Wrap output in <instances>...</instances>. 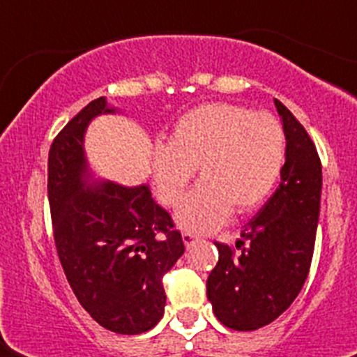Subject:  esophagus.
Segmentation results:
<instances>
[{"mask_svg":"<svg viewBox=\"0 0 357 357\" xmlns=\"http://www.w3.org/2000/svg\"><path fill=\"white\" fill-rule=\"evenodd\" d=\"M181 238H183V244H185V248L189 250L192 248L198 241H200V237L195 234H189V231H185V234H181Z\"/></svg>","mask_w":357,"mask_h":357,"instance_id":"34e87169","label":"esophagus"}]
</instances>
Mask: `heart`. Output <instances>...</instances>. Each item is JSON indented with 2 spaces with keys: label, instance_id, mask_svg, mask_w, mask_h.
<instances>
[{
  "label": "heart",
  "instance_id": "1",
  "mask_svg": "<svg viewBox=\"0 0 357 357\" xmlns=\"http://www.w3.org/2000/svg\"><path fill=\"white\" fill-rule=\"evenodd\" d=\"M287 159L283 126L235 103H209L178 120L170 142L151 148L153 187L165 206H178L196 167L202 181L176 211L192 234L220 228L229 213H248L276 187Z\"/></svg>",
  "mask_w": 357,
  "mask_h": 357
}]
</instances>
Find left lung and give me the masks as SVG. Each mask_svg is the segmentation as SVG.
<instances>
[{
	"mask_svg": "<svg viewBox=\"0 0 357 357\" xmlns=\"http://www.w3.org/2000/svg\"><path fill=\"white\" fill-rule=\"evenodd\" d=\"M287 139L276 192L255 213L234 248L215 243L218 263L207 278V298L224 326L252 332L271 324L304 287L321 213L322 168L304 126L274 100Z\"/></svg>",
	"mask_w": 357,
	"mask_h": 357,
	"instance_id": "left-lung-1",
	"label": "left lung"
}]
</instances>
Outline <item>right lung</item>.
<instances>
[{"label":"right lung","mask_w":357,"mask_h":357,"mask_svg":"<svg viewBox=\"0 0 357 357\" xmlns=\"http://www.w3.org/2000/svg\"><path fill=\"white\" fill-rule=\"evenodd\" d=\"M98 98L55 137L47 157V198L57 254L89 315L114 333L137 335L161 321L162 276L183 255V238L148 183L94 178L85 133L102 114H120Z\"/></svg>","instance_id":"1"}]
</instances>
